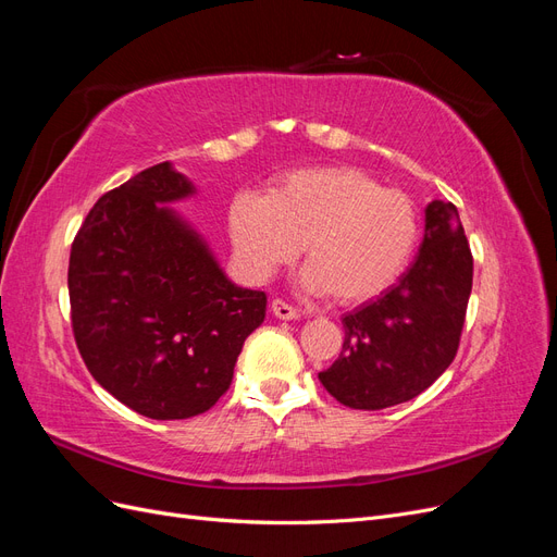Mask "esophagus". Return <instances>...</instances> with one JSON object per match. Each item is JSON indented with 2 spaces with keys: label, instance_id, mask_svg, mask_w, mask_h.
<instances>
[{
  "label": "esophagus",
  "instance_id": "esophagus-1",
  "mask_svg": "<svg viewBox=\"0 0 557 557\" xmlns=\"http://www.w3.org/2000/svg\"><path fill=\"white\" fill-rule=\"evenodd\" d=\"M272 313H274L278 320H297V318H299V311L293 309L290 305H285V301H281V299H274V301H272Z\"/></svg>",
  "mask_w": 557,
  "mask_h": 557
}]
</instances>
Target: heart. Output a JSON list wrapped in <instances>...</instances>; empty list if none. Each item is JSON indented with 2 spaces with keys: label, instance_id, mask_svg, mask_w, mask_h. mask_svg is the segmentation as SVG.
<instances>
[{
  "label": "heart",
  "instance_id": "1",
  "mask_svg": "<svg viewBox=\"0 0 557 557\" xmlns=\"http://www.w3.org/2000/svg\"><path fill=\"white\" fill-rule=\"evenodd\" d=\"M230 237L244 272L267 281L305 246L299 285L339 305H362L401 276L418 246L413 201L356 166H311L278 178L267 197L230 207Z\"/></svg>",
  "mask_w": 557,
  "mask_h": 557
}]
</instances>
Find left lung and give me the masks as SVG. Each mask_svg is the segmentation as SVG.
Instances as JSON below:
<instances>
[{
    "label": "left lung",
    "instance_id": "obj_1",
    "mask_svg": "<svg viewBox=\"0 0 557 557\" xmlns=\"http://www.w3.org/2000/svg\"><path fill=\"white\" fill-rule=\"evenodd\" d=\"M474 260L450 201L425 209L423 244L399 281L344 315V348L318 379L350 409L409 401L440 379L458 352Z\"/></svg>",
    "mask_w": 557,
    "mask_h": 557
}]
</instances>
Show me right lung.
Returning a JSON list of instances; mask_svg holds the SVG:
<instances>
[{"mask_svg": "<svg viewBox=\"0 0 557 557\" xmlns=\"http://www.w3.org/2000/svg\"><path fill=\"white\" fill-rule=\"evenodd\" d=\"M195 183L162 162L99 197L70 258L76 346L95 381L153 420L209 411L267 295L232 283L174 207Z\"/></svg>", "mask_w": 557, "mask_h": 557, "instance_id": "add662e5", "label": "right lung"}]
</instances>
